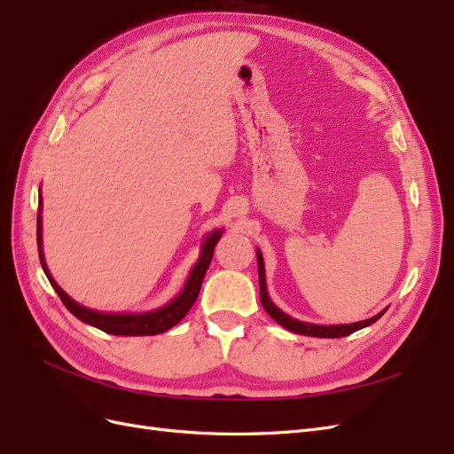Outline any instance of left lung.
Instances as JSON below:
<instances>
[{
    "label": "left lung",
    "mask_w": 454,
    "mask_h": 454,
    "mask_svg": "<svg viewBox=\"0 0 454 454\" xmlns=\"http://www.w3.org/2000/svg\"><path fill=\"white\" fill-rule=\"evenodd\" d=\"M257 272H259V299L261 305L269 312L270 318L280 324L282 327H286L287 332H294L299 335H309V337H325V339H333V337H347L354 332H358L362 327H367L371 324H375L380 316L387 312L384 309L382 312H379L373 318H367L362 322H354V324H340V325H318V324H309V322H301L287 316L286 312H282L277 305L272 303L269 294H267V280H265V263H263V255L257 250Z\"/></svg>",
    "instance_id": "8db88e82"
}]
</instances>
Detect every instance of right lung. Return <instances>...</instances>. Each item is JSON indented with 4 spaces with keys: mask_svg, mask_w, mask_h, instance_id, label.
Listing matches in <instances>:
<instances>
[{
    "mask_svg": "<svg viewBox=\"0 0 454 454\" xmlns=\"http://www.w3.org/2000/svg\"><path fill=\"white\" fill-rule=\"evenodd\" d=\"M41 229H43V227H41V200H39V208H37V252H39L41 267H43L51 286L54 287V292H57L59 297L62 299V303L66 305V309L70 310L75 316V318H79L81 322L98 327L109 335H159V333L168 332L170 327H174L177 322H180L184 316L189 312V309L195 305V301H197L199 292H200L202 280H204V274L210 267L214 248H215L217 240L222 239V232H223V229H215V231L210 232L208 237H206V240L202 244V252L199 255V261L195 263V267L191 269L182 294L174 297L170 303H167L160 309L149 310V312H140V314H109V312H98V310H92V309H87L83 305L75 303V301L70 295H67L57 282H54V278L51 277V272L47 269V263H45L43 248H41V244H43V240H41Z\"/></svg>",
    "mask_w": 454,
    "mask_h": 454,
    "instance_id": "1",
    "label": "right lung"
}]
</instances>
